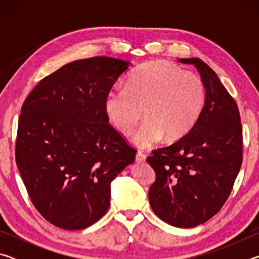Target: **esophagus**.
<instances>
[{"instance_id":"1","label":"esophagus","mask_w":259,"mask_h":259,"mask_svg":"<svg viewBox=\"0 0 259 259\" xmlns=\"http://www.w3.org/2000/svg\"><path fill=\"white\" fill-rule=\"evenodd\" d=\"M136 160H137V162H145L146 155L144 154L143 152H137V154H136Z\"/></svg>"}]
</instances>
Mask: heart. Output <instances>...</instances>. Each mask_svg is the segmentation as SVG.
<instances>
[{
  "mask_svg": "<svg viewBox=\"0 0 259 259\" xmlns=\"http://www.w3.org/2000/svg\"><path fill=\"white\" fill-rule=\"evenodd\" d=\"M205 105V87L199 75L184 72L164 60H153L136 69L125 88L111 90L105 109L122 134L134 130L144 115L133 142L146 148L160 140L181 139L194 128Z\"/></svg>",
  "mask_w": 259,
  "mask_h": 259,
  "instance_id": "obj_1",
  "label": "heart"
}]
</instances>
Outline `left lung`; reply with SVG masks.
Here are the masks:
<instances>
[{
    "instance_id": "left-lung-1",
    "label": "left lung",
    "mask_w": 259,
    "mask_h": 259,
    "mask_svg": "<svg viewBox=\"0 0 259 259\" xmlns=\"http://www.w3.org/2000/svg\"><path fill=\"white\" fill-rule=\"evenodd\" d=\"M178 61L198 69L205 105L190 133L147 157L156 175L148 199L162 221L188 229L213 217L230 196L242 164V128L238 105L216 73L198 58Z\"/></svg>"
}]
</instances>
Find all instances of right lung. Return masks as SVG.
Segmentation results:
<instances>
[{
    "instance_id": "1",
    "label": "right lung",
    "mask_w": 259,
    "mask_h": 259,
    "mask_svg": "<svg viewBox=\"0 0 259 259\" xmlns=\"http://www.w3.org/2000/svg\"><path fill=\"white\" fill-rule=\"evenodd\" d=\"M129 64L109 57L66 64L42 78L21 107L16 163L34 207L59 229L99 221L112 181L135 161L136 150L108 123L105 109Z\"/></svg>"
}]
</instances>
